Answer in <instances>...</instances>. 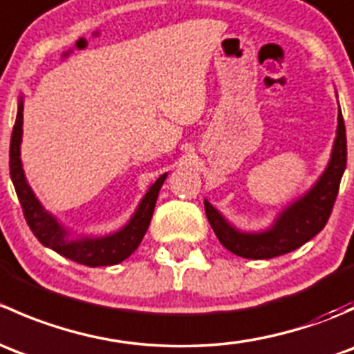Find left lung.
Returning a JSON list of instances; mask_svg holds the SVG:
<instances>
[{
  "mask_svg": "<svg viewBox=\"0 0 354 354\" xmlns=\"http://www.w3.org/2000/svg\"><path fill=\"white\" fill-rule=\"evenodd\" d=\"M337 120V137L327 169L324 171L315 187L305 197L288 207L269 231L260 234L238 233L205 200L207 219L224 248L243 259H272L299 248L324 230L339 194V185L346 169V156H348L346 127L341 109Z\"/></svg>",
  "mask_w": 354,
  "mask_h": 354,
  "instance_id": "1",
  "label": "left lung"
}]
</instances>
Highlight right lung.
I'll list each match as a JSON object with an SVG mask.
<instances>
[{
  "label": "right lung",
  "mask_w": 354,
  "mask_h": 354,
  "mask_svg": "<svg viewBox=\"0 0 354 354\" xmlns=\"http://www.w3.org/2000/svg\"><path fill=\"white\" fill-rule=\"evenodd\" d=\"M22 123H24V102L20 101L19 113H17L15 127H13L12 142H10V176H12L13 187H15L17 197L22 205L24 217L28 227L44 246L55 250L59 255L73 260L77 263H84L87 267L114 266L123 262L131 255L140 245L142 238L147 233L151 224L152 214H154L156 200L162 187L166 174L159 178L151 188L147 195L138 205L137 212L131 217L130 223L118 233L106 238H85V240L68 241L66 231L56 223L51 214L46 212L35 195L32 194L30 187L27 185L24 176L22 162H20V142H22Z\"/></svg>",
  "instance_id": "add662e5"
}]
</instances>
